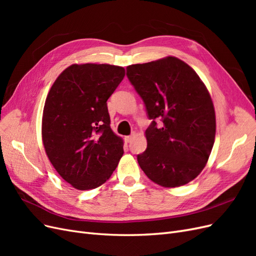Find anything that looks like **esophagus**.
Returning <instances> with one entry per match:
<instances>
[{
    "label": "esophagus",
    "mask_w": 256,
    "mask_h": 256,
    "mask_svg": "<svg viewBox=\"0 0 256 256\" xmlns=\"http://www.w3.org/2000/svg\"><path fill=\"white\" fill-rule=\"evenodd\" d=\"M134 136H136V134L127 136H125V141H126L127 143H129V142H131V140H132V138H134Z\"/></svg>",
    "instance_id": "1"
}]
</instances>
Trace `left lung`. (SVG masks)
Instances as JSON below:
<instances>
[{"label": "left lung", "mask_w": 256, "mask_h": 256, "mask_svg": "<svg viewBox=\"0 0 256 256\" xmlns=\"http://www.w3.org/2000/svg\"><path fill=\"white\" fill-rule=\"evenodd\" d=\"M127 76L152 120L138 166L162 187L190 182L205 168L214 143V108L205 84L175 56L130 65ZM156 119L162 120L161 128Z\"/></svg>", "instance_id": "left-lung-1"}]
</instances>
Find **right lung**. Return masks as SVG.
<instances>
[{
	"label": "right lung",
	"instance_id": "obj_1",
	"mask_svg": "<svg viewBox=\"0 0 256 256\" xmlns=\"http://www.w3.org/2000/svg\"><path fill=\"white\" fill-rule=\"evenodd\" d=\"M125 76L109 64H74L62 72L44 102L42 134L46 154L64 180L95 189L111 177L124 154L110 127L106 100Z\"/></svg>",
	"mask_w": 256,
	"mask_h": 256
}]
</instances>
